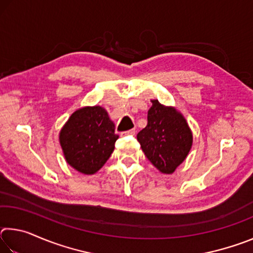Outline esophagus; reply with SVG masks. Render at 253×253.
<instances>
[{"instance_id":"esophagus-1","label":"esophagus","mask_w":253,"mask_h":253,"mask_svg":"<svg viewBox=\"0 0 253 253\" xmlns=\"http://www.w3.org/2000/svg\"><path fill=\"white\" fill-rule=\"evenodd\" d=\"M135 132H136V130H135V129H129V130H127V131H124V132H122V136H126V135H131V136H134V135H135Z\"/></svg>"}]
</instances>
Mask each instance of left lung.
I'll use <instances>...</instances> for the list:
<instances>
[{
  "instance_id": "1",
  "label": "left lung",
  "mask_w": 253,
  "mask_h": 253,
  "mask_svg": "<svg viewBox=\"0 0 253 253\" xmlns=\"http://www.w3.org/2000/svg\"><path fill=\"white\" fill-rule=\"evenodd\" d=\"M147 125L137 140L149 162L164 174H172L191 151L193 135L186 119L174 107L152 100Z\"/></svg>"
}]
</instances>
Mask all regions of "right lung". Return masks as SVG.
Wrapping results in <instances>:
<instances>
[{"label":"right lung","instance_id":"right-lung-1","mask_svg":"<svg viewBox=\"0 0 253 253\" xmlns=\"http://www.w3.org/2000/svg\"><path fill=\"white\" fill-rule=\"evenodd\" d=\"M118 137L106 109L93 106L76 110L60 130L59 140L68 164L91 175L108 161Z\"/></svg>","mask_w":253,"mask_h":253}]
</instances>
